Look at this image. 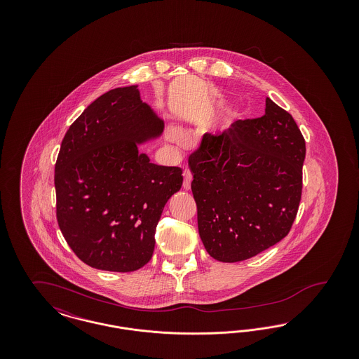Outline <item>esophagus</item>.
<instances>
[{
	"label": "esophagus",
	"mask_w": 359,
	"mask_h": 359,
	"mask_svg": "<svg viewBox=\"0 0 359 359\" xmlns=\"http://www.w3.org/2000/svg\"><path fill=\"white\" fill-rule=\"evenodd\" d=\"M191 182H192V173L189 170H184L183 172V188L189 189L191 188Z\"/></svg>",
	"instance_id": "obj_1"
}]
</instances>
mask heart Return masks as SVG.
I'll use <instances>...</instances> for the list:
<instances>
[{"mask_svg": "<svg viewBox=\"0 0 359 359\" xmlns=\"http://www.w3.org/2000/svg\"><path fill=\"white\" fill-rule=\"evenodd\" d=\"M168 137H170V140L173 141V142H180L182 141V135L177 130H175V129H171L168 132Z\"/></svg>", "mask_w": 359, "mask_h": 359, "instance_id": "heart-1", "label": "heart"}]
</instances>
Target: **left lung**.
<instances>
[{
  "label": "left lung",
  "instance_id": "1",
  "mask_svg": "<svg viewBox=\"0 0 359 359\" xmlns=\"http://www.w3.org/2000/svg\"><path fill=\"white\" fill-rule=\"evenodd\" d=\"M265 102L262 117L205 133L188 157L199 236L222 262L252 258L287 237L300 205L304 137L287 110Z\"/></svg>",
  "mask_w": 359,
  "mask_h": 359
}]
</instances>
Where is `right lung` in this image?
<instances>
[{
    "instance_id": "right-lung-1",
    "label": "right lung",
    "mask_w": 359,
    "mask_h": 359,
    "mask_svg": "<svg viewBox=\"0 0 359 359\" xmlns=\"http://www.w3.org/2000/svg\"><path fill=\"white\" fill-rule=\"evenodd\" d=\"M164 122L137 86L104 93L74 121L55 164L56 218L79 259L95 269L133 272L154 256L164 205L177 192L179 167H163L140 144Z\"/></svg>"
}]
</instances>
